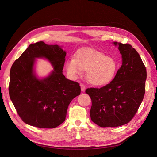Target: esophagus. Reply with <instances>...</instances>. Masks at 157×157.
<instances>
[{
	"label": "esophagus",
	"mask_w": 157,
	"mask_h": 157,
	"mask_svg": "<svg viewBox=\"0 0 157 157\" xmlns=\"http://www.w3.org/2000/svg\"><path fill=\"white\" fill-rule=\"evenodd\" d=\"M80 88H81V91L84 92V90H85V89H86V86H85V85L81 83V84H80Z\"/></svg>",
	"instance_id": "esophagus-1"
}]
</instances>
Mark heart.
Segmentation results:
<instances>
[{"instance_id":"heart-1","label":"heart","mask_w":157,"mask_h":157,"mask_svg":"<svg viewBox=\"0 0 157 157\" xmlns=\"http://www.w3.org/2000/svg\"><path fill=\"white\" fill-rule=\"evenodd\" d=\"M69 74L73 77L82 75L87 70V78L95 86H103L115 77L118 63L112 57L105 56L102 52L93 48L79 49L75 58L69 59L65 64Z\"/></svg>"}]
</instances>
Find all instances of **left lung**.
<instances>
[{"label": "left lung", "mask_w": 157, "mask_h": 157, "mask_svg": "<svg viewBox=\"0 0 157 157\" xmlns=\"http://www.w3.org/2000/svg\"><path fill=\"white\" fill-rule=\"evenodd\" d=\"M122 56L115 78L100 88L86 90L92 99V122L100 127H117L129 122L143 101L147 71L140 56L128 44L114 42Z\"/></svg>", "instance_id": "left-lung-1"}]
</instances>
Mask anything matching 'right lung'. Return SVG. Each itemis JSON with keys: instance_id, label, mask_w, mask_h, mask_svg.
Wrapping results in <instances>:
<instances>
[{"instance_id": "right-lung-1", "label": "right lung", "mask_w": 157, "mask_h": 157, "mask_svg": "<svg viewBox=\"0 0 157 157\" xmlns=\"http://www.w3.org/2000/svg\"><path fill=\"white\" fill-rule=\"evenodd\" d=\"M66 52L61 47L40 41L30 44L12 66L9 95L17 113L26 124L54 128L63 123L71 101L80 94L78 82L63 74ZM36 58L48 60L54 70L39 78L35 73Z\"/></svg>"}]
</instances>
